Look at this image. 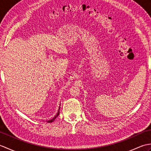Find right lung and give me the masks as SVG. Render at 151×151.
Returning <instances> with one entry per match:
<instances>
[{"mask_svg":"<svg viewBox=\"0 0 151 151\" xmlns=\"http://www.w3.org/2000/svg\"><path fill=\"white\" fill-rule=\"evenodd\" d=\"M60 106L59 107V109H58V113H57V114L55 115V116H54L52 119H50V120H48V121H47V123H52V121H54V119H55L58 116V115H59V114H60Z\"/></svg>","mask_w":151,"mask_h":151,"instance_id":"obj_1","label":"right lung"}]
</instances>
